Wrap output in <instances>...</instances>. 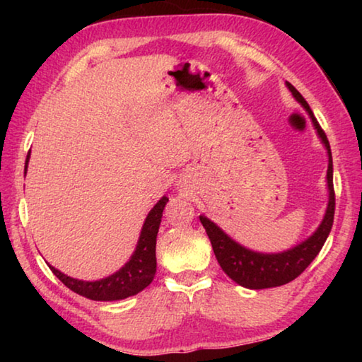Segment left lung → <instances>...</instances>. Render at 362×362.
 Wrapping results in <instances>:
<instances>
[{
  "mask_svg": "<svg viewBox=\"0 0 362 362\" xmlns=\"http://www.w3.org/2000/svg\"><path fill=\"white\" fill-rule=\"evenodd\" d=\"M287 89L291 90L296 100L305 108L308 113L311 122H313L317 137L321 139V144L327 150V192L329 201L324 214L322 222L315 230L311 236L306 238L305 241L298 243L283 252H257V250L247 249L241 246L240 243L233 240L231 236L220 228L217 223L206 216H199L201 223L206 228L207 236H209L214 254L218 265L222 267L223 272L228 274V278L235 281L246 289H268V287H276L291 283L298 274L305 272V268L315 260V257L320 254L324 243H326L330 228L334 223V212H335V193H334V166H332V153H330V145L326 134L321 129L320 122L315 118L313 112L302 94L293 88L291 83H286Z\"/></svg>",
  "mask_w": 362,
  "mask_h": 362,
  "instance_id": "8db88e82",
  "label": "left lung"
}]
</instances>
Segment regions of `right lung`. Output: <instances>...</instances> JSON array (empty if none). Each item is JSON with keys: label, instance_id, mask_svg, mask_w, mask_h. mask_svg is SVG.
<instances>
[{"label": "right lung", "instance_id": "add662e5", "mask_svg": "<svg viewBox=\"0 0 362 362\" xmlns=\"http://www.w3.org/2000/svg\"><path fill=\"white\" fill-rule=\"evenodd\" d=\"M28 161L30 151L25 161V174ZM168 201L169 198L163 196L148 212L131 259L110 276L97 281H83L66 276L52 265H49V268L70 291L95 302H113V300H122L142 292L146 286H150L156 273V236Z\"/></svg>", "mask_w": 362, "mask_h": 362}]
</instances>
